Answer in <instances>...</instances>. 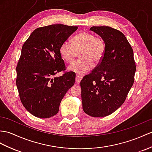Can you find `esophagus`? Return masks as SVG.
I'll list each match as a JSON object with an SVG mask.
<instances>
[{"label":"esophagus","mask_w":152,"mask_h":152,"mask_svg":"<svg viewBox=\"0 0 152 152\" xmlns=\"http://www.w3.org/2000/svg\"><path fill=\"white\" fill-rule=\"evenodd\" d=\"M83 79V75H79V74H77V75H76V79H75V82L77 84H79L80 80H82Z\"/></svg>","instance_id":"1"}]
</instances>
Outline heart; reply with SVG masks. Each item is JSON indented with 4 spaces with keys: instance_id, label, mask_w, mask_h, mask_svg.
Masks as SVG:
<instances>
[{
    "instance_id": "b5f03b06",
    "label": "heart",
    "mask_w": 152,
    "mask_h": 152,
    "mask_svg": "<svg viewBox=\"0 0 152 152\" xmlns=\"http://www.w3.org/2000/svg\"><path fill=\"white\" fill-rule=\"evenodd\" d=\"M79 60L70 65L68 69L79 74L90 71L95 65L99 64L104 56L106 44L101 37L93 33L82 31L73 37L72 41L66 40L60 46L59 52L64 60L71 63L75 59L77 51H80Z\"/></svg>"
}]
</instances>
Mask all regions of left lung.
Here are the masks:
<instances>
[{"label":"left lung","instance_id":"1","mask_svg":"<svg viewBox=\"0 0 152 152\" xmlns=\"http://www.w3.org/2000/svg\"><path fill=\"white\" fill-rule=\"evenodd\" d=\"M90 30L104 40L101 62L80 81L84 112L94 117L108 116L125 101L134 82V51L123 33L109 26H93Z\"/></svg>","mask_w":152,"mask_h":152}]
</instances>
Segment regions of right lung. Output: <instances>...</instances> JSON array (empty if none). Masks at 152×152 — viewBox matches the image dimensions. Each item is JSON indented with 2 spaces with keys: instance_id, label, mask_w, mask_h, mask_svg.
Instances as JSON below:
<instances>
[{
  "instance_id": "1",
  "label": "right lung",
  "mask_w": 152,
  "mask_h": 152,
  "mask_svg": "<svg viewBox=\"0 0 152 152\" xmlns=\"http://www.w3.org/2000/svg\"><path fill=\"white\" fill-rule=\"evenodd\" d=\"M77 28L64 24L38 28L23 44L16 84L22 103L33 115L46 119L56 115L62 99L74 85L73 72L53 76L65 70L59 49Z\"/></svg>"
}]
</instances>
